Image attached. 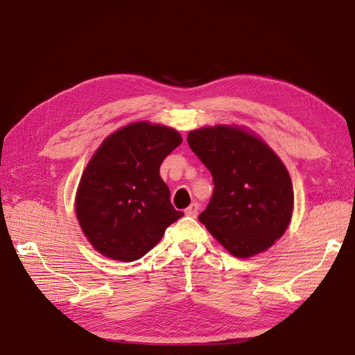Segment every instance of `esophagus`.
<instances>
[{"label": "esophagus", "mask_w": 355, "mask_h": 355, "mask_svg": "<svg viewBox=\"0 0 355 355\" xmlns=\"http://www.w3.org/2000/svg\"><path fill=\"white\" fill-rule=\"evenodd\" d=\"M198 209H200L198 202H192L191 206H188V207L185 209V214H187V216H189V218H197Z\"/></svg>", "instance_id": "34e87169"}]
</instances>
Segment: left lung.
<instances>
[{"instance_id": "8db88e82", "label": "left lung", "mask_w": 355, "mask_h": 355, "mask_svg": "<svg viewBox=\"0 0 355 355\" xmlns=\"http://www.w3.org/2000/svg\"><path fill=\"white\" fill-rule=\"evenodd\" d=\"M187 141L214 185L198 220L237 257L270 249L287 230L293 210L292 180L280 158L237 127L200 128Z\"/></svg>"}]
</instances>
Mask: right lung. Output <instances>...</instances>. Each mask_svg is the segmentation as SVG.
<instances>
[{
	"label": "right lung",
	"instance_id": "obj_1",
	"mask_svg": "<svg viewBox=\"0 0 355 355\" xmlns=\"http://www.w3.org/2000/svg\"><path fill=\"white\" fill-rule=\"evenodd\" d=\"M182 144L164 125L135 123L96 151L81 178L77 218L93 247L111 259H141L184 213L171 206L159 176L164 158Z\"/></svg>",
	"mask_w": 355,
	"mask_h": 355
}]
</instances>
